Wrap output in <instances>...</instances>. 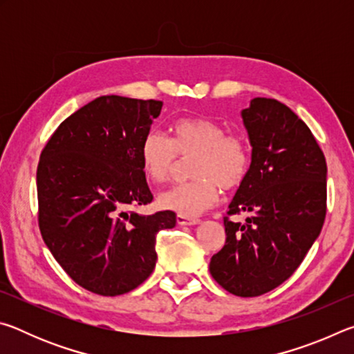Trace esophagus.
Here are the masks:
<instances>
[{
    "label": "esophagus",
    "mask_w": 354,
    "mask_h": 354,
    "mask_svg": "<svg viewBox=\"0 0 354 354\" xmlns=\"http://www.w3.org/2000/svg\"><path fill=\"white\" fill-rule=\"evenodd\" d=\"M198 218H192V217H185V215H176V223L179 226H194L198 223Z\"/></svg>",
    "instance_id": "1"
}]
</instances>
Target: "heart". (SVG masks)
I'll return each instance as SVG.
<instances>
[{
	"label": "heart",
	"instance_id": "b5f03b06",
	"mask_svg": "<svg viewBox=\"0 0 354 354\" xmlns=\"http://www.w3.org/2000/svg\"><path fill=\"white\" fill-rule=\"evenodd\" d=\"M171 139L151 131L142 139L139 156L145 175L154 183L169 179L178 156H194L187 183L171 185L159 195L165 211L196 217L212 207L225 190L237 189L247 178L251 153L241 136L226 134L220 123L205 117H183L171 124Z\"/></svg>",
	"mask_w": 354,
	"mask_h": 354
}]
</instances>
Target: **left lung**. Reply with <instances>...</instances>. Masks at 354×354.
<instances>
[{"mask_svg":"<svg viewBox=\"0 0 354 354\" xmlns=\"http://www.w3.org/2000/svg\"><path fill=\"white\" fill-rule=\"evenodd\" d=\"M241 115L251 164L227 214L250 217L225 218V247L209 270L232 295L259 297L292 277L320 234L326 160L308 124L279 101L254 98Z\"/></svg>","mask_w":354,"mask_h":354,"instance_id":"1","label":"left lung"}]
</instances>
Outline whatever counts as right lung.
I'll return each mask as SVG.
<instances>
[{"mask_svg":"<svg viewBox=\"0 0 354 354\" xmlns=\"http://www.w3.org/2000/svg\"><path fill=\"white\" fill-rule=\"evenodd\" d=\"M162 101L106 95L64 120L40 154L39 226L48 250L84 289L115 297L140 286L158 261L156 236L176 225L151 203L140 143Z\"/></svg>","mask_w":354,"mask_h":354,"instance_id":"obj_1","label":"right lung"}]
</instances>
